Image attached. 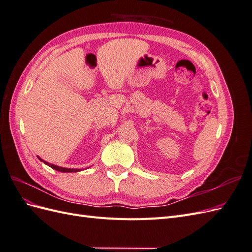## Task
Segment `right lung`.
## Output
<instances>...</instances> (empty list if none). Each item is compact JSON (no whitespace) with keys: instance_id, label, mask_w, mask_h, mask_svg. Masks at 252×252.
<instances>
[{"instance_id":"right-lung-1","label":"right lung","mask_w":252,"mask_h":252,"mask_svg":"<svg viewBox=\"0 0 252 252\" xmlns=\"http://www.w3.org/2000/svg\"><path fill=\"white\" fill-rule=\"evenodd\" d=\"M37 158H39V157H37ZM39 159H40V161L44 162V164L48 165L49 167H51L52 169H55V170H57V171H61V172H78V171H80V169H74V168H63V167H60V166L53 165V164H49L48 162L44 161V159H42L41 158H39Z\"/></svg>"}]
</instances>
